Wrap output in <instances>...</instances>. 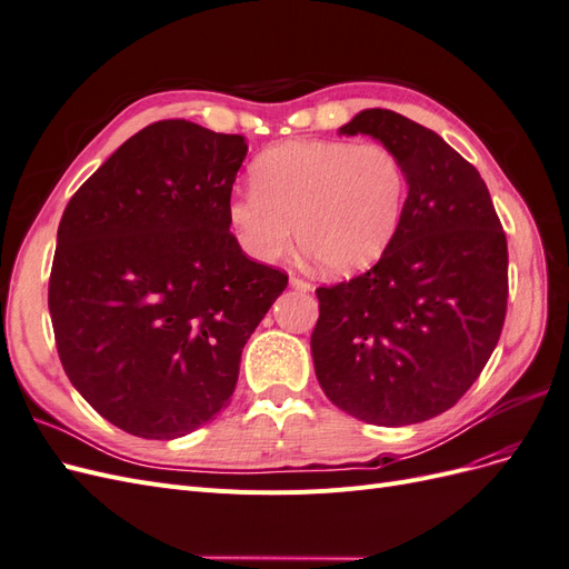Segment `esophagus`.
Segmentation results:
<instances>
[{"instance_id":"esophagus-1","label":"esophagus","mask_w":569,"mask_h":569,"mask_svg":"<svg viewBox=\"0 0 569 569\" xmlns=\"http://www.w3.org/2000/svg\"><path fill=\"white\" fill-rule=\"evenodd\" d=\"M289 287H295V289H299V291H311V289H313L311 282H306V280L297 278V274H291V278H289Z\"/></svg>"}]
</instances>
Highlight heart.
<instances>
[{
  "label": "heart",
  "mask_w": 569,
  "mask_h": 569,
  "mask_svg": "<svg viewBox=\"0 0 569 569\" xmlns=\"http://www.w3.org/2000/svg\"><path fill=\"white\" fill-rule=\"evenodd\" d=\"M251 187L228 201V222L251 258L274 263L295 244L322 272L372 266L399 232L408 194L401 159L380 144L284 142L263 151Z\"/></svg>",
  "instance_id": "1"
}]
</instances>
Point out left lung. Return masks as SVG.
Wrapping results in <instances>:
<instances>
[{"instance_id":"1","label":"left lung","mask_w":569,"mask_h":569,"mask_svg":"<svg viewBox=\"0 0 569 569\" xmlns=\"http://www.w3.org/2000/svg\"><path fill=\"white\" fill-rule=\"evenodd\" d=\"M339 134H370L408 176L393 242L368 272L316 289V377L337 408L382 427L425 422L458 403L493 353L508 303V244L472 163L389 109Z\"/></svg>"}]
</instances>
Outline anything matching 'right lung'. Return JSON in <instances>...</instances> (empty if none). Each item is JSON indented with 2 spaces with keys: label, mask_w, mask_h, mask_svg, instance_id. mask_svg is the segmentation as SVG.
<instances>
[{
  "label": "right lung",
  "mask_w": 569,
  "mask_h": 569,
  "mask_svg": "<svg viewBox=\"0 0 569 569\" xmlns=\"http://www.w3.org/2000/svg\"><path fill=\"white\" fill-rule=\"evenodd\" d=\"M242 134L161 120L120 144L68 201L49 313L68 380L142 439L213 420L287 274L251 261L228 222Z\"/></svg>",
  "instance_id": "1"
}]
</instances>
